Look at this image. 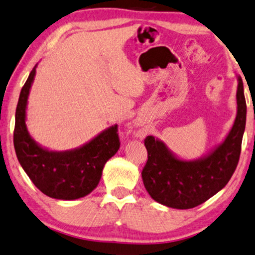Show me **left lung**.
I'll list each match as a JSON object with an SVG mask.
<instances>
[{"mask_svg":"<svg viewBox=\"0 0 255 255\" xmlns=\"http://www.w3.org/2000/svg\"><path fill=\"white\" fill-rule=\"evenodd\" d=\"M237 115L223 141L209 153L185 160L172 152L162 140L148 135L145 146L148 160L142 169V182L158 204L176 209H189L204 204L227 185L241 155L246 124L244 85L237 76Z\"/></svg>","mask_w":255,"mask_h":255,"instance_id":"obj_1","label":"left lung"}]
</instances>
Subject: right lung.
Listing matches in <instances>:
<instances>
[{
  "label": "right lung",
  "instance_id": "right-lung-1",
  "mask_svg": "<svg viewBox=\"0 0 255 255\" xmlns=\"http://www.w3.org/2000/svg\"><path fill=\"white\" fill-rule=\"evenodd\" d=\"M36 65L21 88L18 100L14 150L21 168L43 194L58 200H76L90 194L98 186L107 161L120 149L117 124L73 149L50 150L39 145L26 127L27 100Z\"/></svg>",
  "mask_w": 255,
  "mask_h": 255
}]
</instances>
